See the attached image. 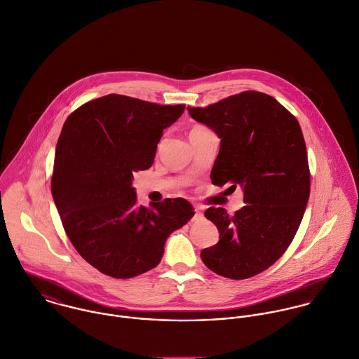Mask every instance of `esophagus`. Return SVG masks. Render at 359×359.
I'll return each mask as SVG.
<instances>
[{
	"instance_id": "34e87169",
	"label": "esophagus",
	"mask_w": 359,
	"mask_h": 359,
	"mask_svg": "<svg viewBox=\"0 0 359 359\" xmlns=\"http://www.w3.org/2000/svg\"><path fill=\"white\" fill-rule=\"evenodd\" d=\"M196 214L193 216V222H197V220H201L203 217H204V214H203V211H201V208L200 207H196V211H194Z\"/></svg>"
}]
</instances>
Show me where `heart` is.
Returning <instances> with one entry per match:
<instances>
[{
	"label": "heart",
	"mask_w": 359,
	"mask_h": 359,
	"mask_svg": "<svg viewBox=\"0 0 359 359\" xmlns=\"http://www.w3.org/2000/svg\"><path fill=\"white\" fill-rule=\"evenodd\" d=\"M200 129H205V128H203V126H196V128L191 129V132H193V130H200Z\"/></svg>",
	"instance_id": "heart-1"
}]
</instances>
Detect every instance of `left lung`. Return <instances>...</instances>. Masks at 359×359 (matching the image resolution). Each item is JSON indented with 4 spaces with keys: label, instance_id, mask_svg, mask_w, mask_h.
Returning a JSON list of instances; mask_svg holds the SVG:
<instances>
[{
    "label": "left lung",
    "instance_id": "1",
    "mask_svg": "<svg viewBox=\"0 0 359 359\" xmlns=\"http://www.w3.org/2000/svg\"><path fill=\"white\" fill-rule=\"evenodd\" d=\"M187 109L220 139L212 183L240 186L245 203L233 216L223 208L205 211L219 241L201 251V259L223 278H252L283 255L305 212L311 175L299 123L279 101L259 91Z\"/></svg>",
    "mask_w": 359,
    "mask_h": 359
}]
</instances>
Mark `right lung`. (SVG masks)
<instances>
[{
	"label": "right lung",
	"instance_id": "obj_1",
	"mask_svg": "<svg viewBox=\"0 0 359 359\" xmlns=\"http://www.w3.org/2000/svg\"><path fill=\"white\" fill-rule=\"evenodd\" d=\"M184 105L108 94L77 108L60 135L51 193L76 251L101 273L129 279L155 268L166 238L193 216L184 198L137 205L133 173L148 169L163 129Z\"/></svg>",
	"mask_w": 359,
	"mask_h": 359
}]
</instances>
